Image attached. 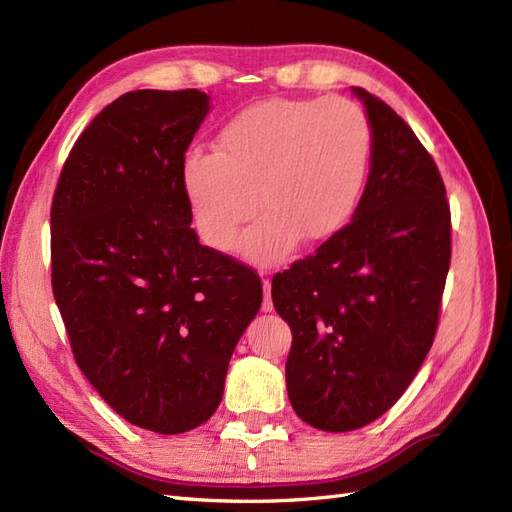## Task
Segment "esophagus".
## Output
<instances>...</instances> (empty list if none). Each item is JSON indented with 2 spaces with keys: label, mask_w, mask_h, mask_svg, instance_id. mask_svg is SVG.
<instances>
[{
  "label": "esophagus",
  "mask_w": 512,
  "mask_h": 512,
  "mask_svg": "<svg viewBox=\"0 0 512 512\" xmlns=\"http://www.w3.org/2000/svg\"><path fill=\"white\" fill-rule=\"evenodd\" d=\"M273 297H270V279H264V301H262V310L264 312H273Z\"/></svg>",
  "instance_id": "esophagus-1"
}]
</instances>
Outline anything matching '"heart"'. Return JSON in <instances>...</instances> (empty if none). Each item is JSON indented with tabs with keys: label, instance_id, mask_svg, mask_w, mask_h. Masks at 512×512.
<instances>
[{
	"label": "heart",
	"instance_id": "obj_1",
	"mask_svg": "<svg viewBox=\"0 0 512 512\" xmlns=\"http://www.w3.org/2000/svg\"><path fill=\"white\" fill-rule=\"evenodd\" d=\"M369 154L372 127L354 101L268 99L233 116L213 154H187L180 182L206 246L228 253L257 209L262 220L246 233L242 253L275 264L297 242L321 244L350 222Z\"/></svg>",
	"mask_w": 512,
	"mask_h": 512
}]
</instances>
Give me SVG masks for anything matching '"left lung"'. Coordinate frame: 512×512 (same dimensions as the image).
<instances>
[{
    "label": "left lung",
    "mask_w": 512,
    "mask_h": 512,
    "mask_svg": "<svg viewBox=\"0 0 512 512\" xmlns=\"http://www.w3.org/2000/svg\"><path fill=\"white\" fill-rule=\"evenodd\" d=\"M372 171L354 217L273 277L290 325L288 398L321 431H354L405 394L427 358L451 264V209L413 129L363 88Z\"/></svg>",
    "instance_id": "left-lung-1"
}]
</instances>
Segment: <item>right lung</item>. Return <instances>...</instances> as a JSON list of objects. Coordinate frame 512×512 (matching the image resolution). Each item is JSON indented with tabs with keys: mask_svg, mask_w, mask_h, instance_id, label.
Instances as JSON below:
<instances>
[{
	"mask_svg": "<svg viewBox=\"0 0 512 512\" xmlns=\"http://www.w3.org/2000/svg\"><path fill=\"white\" fill-rule=\"evenodd\" d=\"M200 90L118 96L76 140L50 209L52 295L74 361L118 416L184 433L209 420L262 279L202 246L180 167Z\"/></svg>",
	"mask_w": 512,
	"mask_h": 512,
	"instance_id": "right-lung-1",
	"label": "right lung"
}]
</instances>
